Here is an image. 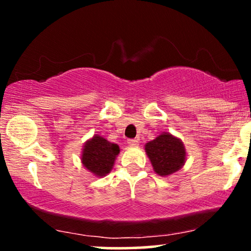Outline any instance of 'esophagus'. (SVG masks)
<instances>
[{"mask_svg":"<svg viewBox=\"0 0 251 251\" xmlns=\"http://www.w3.org/2000/svg\"><path fill=\"white\" fill-rule=\"evenodd\" d=\"M127 143H128V145H131V146H137L139 142H138V139H128Z\"/></svg>","mask_w":251,"mask_h":251,"instance_id":"obj_1","label":"esophagus"}]
</instances>
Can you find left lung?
Wrapping results in <instances>:
<instances>
[{"label": "left lung", "instance_id": "8db88e82", "mask_svg": "<svg viewBox=\"0 0 251 251\" xmlns=\"http://www.w3.org/2000/svg\"><path fill=\"white\" fill-rule=\"evenodd\" d=\"M145 150L154 171L159 176L172 175L185 162L183 143L171 134H160L154 140L146 144Z\"/></svg>", "mask_w": 251, "mask_h": 251}]
</instances>
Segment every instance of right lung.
<instances>
[{"instance_id": "add662e5", "label": "right lung", "mask_w": 251, "mask_h": 251, "mask_svg": "<svg viewBox=\"0 0 251 251\" xmlns=\"http://www.w3.org/2000/svg\"><path fill=\"white\" fill-rule=\"evenodd\" d=\"M119 146L96 135L85 145L82 152V164L86 169L97 176H105L112 170Z\"/></svg>"}]
</instances>
